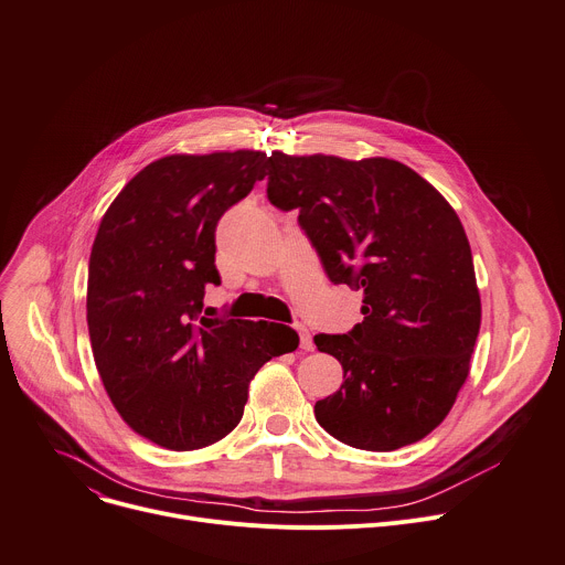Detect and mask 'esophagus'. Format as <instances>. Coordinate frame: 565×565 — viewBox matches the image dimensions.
Segmentation results:
<instances>
[{
  "label": "esophagus",
  "mask_w": 565,
  "mask_h": 565,
  "mask_svg": "<svg viewBox=\"0 0 565 565\" xmlns=\"http://www.w3.org/2000/svg\"><path fill=\"white\" fill-rule=\"evenodd\" d=\"M297 333H299V347L303 349V351H313V338H311V333H309V329H306L303 324H297Z\"/></svg>",
  "instance_id": "obj_1"
}]
</instances>
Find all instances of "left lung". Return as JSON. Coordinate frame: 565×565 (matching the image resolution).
Instances as JSON below:
<instances>
[{"mask_svg": "<svg viewBox=\"0 0 565 565\" xmlns=\"http://www.w3.org/2000/svg\"><path fill=\"white\" fill-rule=\"evenodd\" d=\"M268 200L299 212L327 277L363 290L365 316L344 335H316L344 383L316 403L342 444L396 450L433 433L471 367L482 303L465 227L409 167L335 156L268 158Z\"/></svg>", "mask_w": 565, "mask_h": 565, "instance_id": "left-lung-1", "label": "left lung"}]
</instances>
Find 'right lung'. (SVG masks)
Segmentation results:
<instances>
[{"label":"right lung","instance_id":"obj_1","mask_svg":"<svg viewBox=\"0 0 565 565\" xmlns=\"http://www.w3.org/2000/svg\"><path fill=\"white\" fill-rule=\"evenodd\" d=\"M262 150L167 156L100 218L87 277L94 363L121 419L169 450L230 435L254 374L299 344L290 327L202 316L218 286L216 225L266 178Z\"/></svg>","mask_w":565,"mask_h":565}]
</instances>
